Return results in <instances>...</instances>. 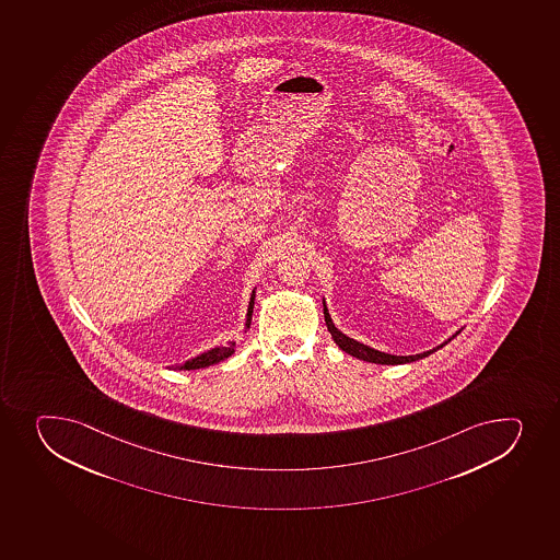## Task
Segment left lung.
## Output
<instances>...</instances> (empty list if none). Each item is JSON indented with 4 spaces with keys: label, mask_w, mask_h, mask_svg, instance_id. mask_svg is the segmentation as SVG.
Returning <instances> with one entry per match:
<instances>
[{
    "label": "left lung",
    "mask_w": 560,
    "mask_h": 560,
    "mask_svg": "<svg viewBox=\"0 0 560 560\" xmlns=\"http://www.w3.org/2000/svg\"><path fill=\"white\" fill-rule=\"evenodd\" d=\"M323 314H325V323H327L328 332H330V336H332V339L336 341L339 349L347 352V354L354 355L358 360L369 361V363H377V365H404V363H410V361L421 360V358H427V355L432 354V352H436L438 349H442L443 345H447L451 339L456 338L459 334L458 330V332L453 334V338H448L447 341H443L442 345H438L436 349L427 350V352H421V354L394 355L387 354V352H380V350L372 349L369 345L360 343V341H355V339L345 336V334L334 325L332 317L328 314L327 303H325V300H323Z\"/></svg>",
    "instance_id": "1"
}]
</instances>
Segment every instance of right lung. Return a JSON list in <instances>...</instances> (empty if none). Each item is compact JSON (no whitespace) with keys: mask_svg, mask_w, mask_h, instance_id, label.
I'll return each mask as SVG.
<instances>
[{"mask_svg":"<svg viewBox=\"0 0 560 560\" xmlns=\"http://www.w3.org/2000/svg\"><path fill=\"white\" fill-rule=\"evenodd\" d=\"M254 301H255V290L252 292V298H249L248 312H246V328H249V323H252V314H254ZM235 352V343L228 345V347H215V349L206 350L202 354L197 355V358H191V360L186 361L183 365L173 366V369H177V371H195V369H205V366L215 365L219 361H224L226 358Z\"/></svg>","mask_w":560,"mask_h":560,"instance_id":"right-lung-1","label":"right lung"}]
</instances>
